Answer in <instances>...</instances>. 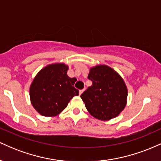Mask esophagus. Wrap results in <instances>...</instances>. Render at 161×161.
<instances>
[{"mask_svg": "<svg viewBox=\"0 0 161 161\" xmlns=\"http://www.w3.org/2000/svg\"><path fill=\"white\" fill-rule=\"evenodd\" d=\"M84 91H85V89H82V90H80V91H79V95H82V92H84Z\"/></svg>", "mask_w": 161, "mask_h": 161, "instance_id": "34e87169", "label": "esophagus"}]
</instances>
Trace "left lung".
Wrapping results in <instances>:
<instances>
[{
	"label": "left lung",
	"instance_id": "left-lung-1",
	"mask_svg": "<svg viewBox=\"0 0 161 161\" xmlns=\"http://www.w3.org/2000/svg\"><path fill=\"white\" fill-rule=\"evenodd\" d=\"M88 79L92 85L81 98L90 114L100 120H109L119 115L127 99V88L120 75L112 68L100 65L90 69Z\"/></svg>",
	"mask_w": 161,
	"mask_h": 161
}]
</instances>
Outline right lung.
<instances>
[{
    "instance_id": "1",
    "label": "right lung",
    "mask_w": 161,
    "mask_h": 161,
    "mask_svg": "<svg viewBox=\"0 0 161 161\" xmlns=\"http://www.w3.org/2000/svg\"><path fill=\"white\" fill-rule=\"evenodd\" d=\"M68 66L64 64L49 65L37 74L30 86L32 106L41 115L53 116L66 108L79 90L74 87L75 78H69Z\"/></svg>"
}]
</instances>
